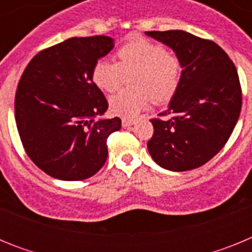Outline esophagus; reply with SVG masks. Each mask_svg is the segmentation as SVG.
Segmentation results:
<instances>
[{
    "mask_svg": "<svg viewBox=\"0 0 252 252\" xmlns=\"http://www.w3.org/2000/svg\"><path fill=\"white\" fill-rule=\"evenodd\" d=\"M133 124H135V120L122 119V126H124V127H130V126H132Z\"/></svg>",
    "mask_w": 252,
    "mask_h": 252,
    "instance_id": "34e87169",
    "label": "esophagus"
}]
</instances>
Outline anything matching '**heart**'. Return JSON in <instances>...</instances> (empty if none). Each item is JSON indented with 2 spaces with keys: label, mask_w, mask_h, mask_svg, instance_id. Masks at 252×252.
Segmentation results:
<instances>
[{
  "label": "heart",
  "mask_w": 252,
  "mask_h": 252,
  "mask_svg": "<svg viewBox=\"0 0 252 252\" xmlns=\"http://www.w3.org/2000/svg\"><path fill=\"white\" fill-rule=\"evenodd\" d=\"M117 63L98 60L92 69V79L99 90L115 92L126 75L133 74L130 84L135 90L121 91L110 98V108L125 119L136 117L153 101L165 103L173 98L182 78L180 59L161 44L133 36L116 51Z\"/></svg>",
  "instance_id": "b5f03b06"
}]
</instances>
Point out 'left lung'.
Here are the masks:
<instances>
[{"mask_svg": "<svg viewBox=\"0 0 252 252\" xmlns=\"http://www.w3.org/2000/svg\"><path fill=\"white\" fill-rule=\"evenodd\" d=\"M169 46L182 63V78L168 108L154 119L148 150L158 165L171 171L199 168L230 139L241 111L239 74L213 41L183 30L146 31Z\"/></svg>", "mask_w": 252, "mask_h": 252, "instance_id": "left-lung-1", "label": "left lung"}]
</instances>
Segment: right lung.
<instances>
[{
  "mask_svg": "<svg viewBox=\"0 0 252 252\" xmlns=\"http://www.w3.org/2000/svg\"><path fill=\"white\" fill-rule=\"evenodd\" d=\"M115 46L110 36L70 37L40 51L22 73L15 119L29 158L60 180H83L107 160V137L121 120L108 108L92 69Z\"/></svg>",
  "mask_w": 252,
  "mask_h": 252,
  "instance_id": "add662e5",
  "label": "right lung"
}]
</instances>
